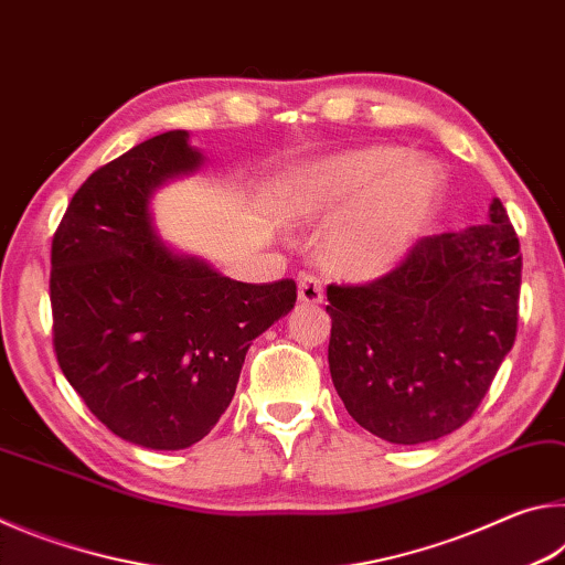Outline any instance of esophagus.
I'll list each match as a JSON object with an SVG mask.
<instances>
[{"instance_id": "obj_1", "label": "esophagus", "mask_w": 565, "mask_h": 565, "mask_svg": "<svg viewBox=\"0 0 565 565\" xmlns=\"http://www.w3.org/2000/svg\"><path fill=\"white\" fill-rule=\"evenodd\" d=\"M299 299L303 303H321L323 301V281L313 274L299 276Z\"/></svg>"}]
</instances>
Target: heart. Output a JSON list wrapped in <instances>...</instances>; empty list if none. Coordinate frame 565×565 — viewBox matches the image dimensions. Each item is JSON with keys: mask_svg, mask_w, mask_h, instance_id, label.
I'll return each instance as SVG.
<instances>
[{"mask_svg": "<svg viewBox=\"0 0 565 565\" xmlns=\"http://www.w3.org/2000/svg\"><path fill=\"white\" fill-rule=\"evenodd\" d=\"M444 174L394 147L347 151L301 171L291 212L333 218L323 252L337 269L374 276L394 266L434 214Z\"/></svg>", "mask_w": 565, "mask_h": 565, "instance_id": "obj_1", "label": "heart"}]
</instances>
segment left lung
I'll list each match as a JSON object with an SVG mask.
<instances>
[{"instance_id": "8db88e82", "label": "left lung", "mask_w": 565, "mask_h": 565, "mask_svg": "<svg viewBox=\"0 0 565 565\" xmlns=\"http://www.w3.org/2000/svg\"><path fill=\"white\" fill-rule=\"evenodd\" d=\"M521 244L489 224L426 236L369 284H329V369L343 406L391 444L436 441L489 394L519 331Z\"/></svg>"}]
</instances>
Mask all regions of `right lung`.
Masks as SVG:
<instances>
[{"instance_id":"right-lung-1","label":"right lung","mask_w":565,"mask_h":565,"mask_svg":"<svg viewBox=\"0 0 565 565\" xmlns=\"http://www.w3.org/2000/svg\"><path fill=\"white\" fill-rule=\"evenodd\" d=\"M186 139L159 134L99 167L52 238L62 374L111 434L157 451L212 431L252 341L296 303L294 279L234 281L159 244L151 191L202 164Z\"/></svg>"}]
</instances>
